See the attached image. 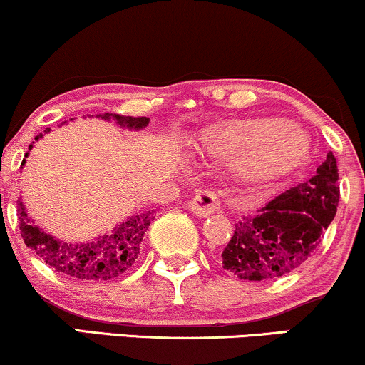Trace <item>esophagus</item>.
<instances>
[{
	"mask_svg": "<svg viewBox=\"0 0 365 365\" xmlns=\"http://www.w3.org/2000/svg\"><path fill=\"white\" fill-rule=\"evenodd\" d=\"M188 207H190V211L194 212L195 216L199 217H207L211 216L212 212L217 211V199L215 194H211V192H199L194 199L188 202Z\"/></svg>",
	"mask_w": 365,
	"mask_h": 365,
	"instance_id": "esophagus-1",
	"label": "esophagus"
}]
</instances>
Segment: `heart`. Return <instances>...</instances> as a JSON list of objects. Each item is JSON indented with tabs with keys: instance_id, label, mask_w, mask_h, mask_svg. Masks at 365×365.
Returning a JSON list of instances; mask_svg holds the SVG:
<instances>
[{
	"instance_id": "1",
	"label": "heart",
	"mask_w": 365,
	"mask_h": 365,
	"mask_svg": "<svg viewBox=\"0 0 365 365\" xmlns=\"http://www.w3.org/2000/svg\"><path fill=\"white\" fill-rule=\"evenodd\" d=\"M307 145L302 130L278 118L237 121L206 140L212 154L242 159V170L254 177L290 168L307 153Z\"/></svg>"
}]
</instances>
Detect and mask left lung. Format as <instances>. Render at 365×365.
Wrapping results in <instances>:
<instances>
[{
    "instance_id": "left-lung-1",
    "label": "left lung",
    "mask_w": 365,
    "mask_h": 365,
    "mask_svg": "<svg viewBox=\"0 0 365 365\" xmlns=\"http://www.w3.org/2000/svg\"><path fill=\"white\" fill-rule=\"evenodd\" d=\"M338 166L328 153L316 175L245 212L225 247L223 267L240 279L269 282L299 269L336 216Z\"/></svg>"
}]
</instances>
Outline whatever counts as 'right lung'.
<instances>
[{
	"label": "right lung",
	"instance_id": "1",
	"mask_svg": "<svg viewBox=\"0 0 365 365\" xmlns=\"http://www.w3.org/2000/svg\"><path fill=\"white\" fill-rule=\"evenodd\" d=\"M98 118L115 120L120 127L128 130H142L149 125V118L145 116H121V115H98ZM49 132V128L46 130ZM43 137H36V140ZM32 144L29 145V150ZM29 156V153L25 154ZM25 159L22 161L24 166ZM16 212H19V226L22 232L25 245L31 247L34 252L39 255L48 266L54 267V271L72 276L75 279L89 283H101L108 279H115L121 276V273L130 269L135 259L139 257L144 233L148 232L150 221L154 220L153 211L137 212V215L127 217L123 223L116 225L111 233L96 238V240L87 242V244H66V242L58 240L48 232H44L36 221L25 211L22 199L16 200Z\"/></svg>",
	"mask_w": 365,
	"mask_h": 365
}]
</instances>
